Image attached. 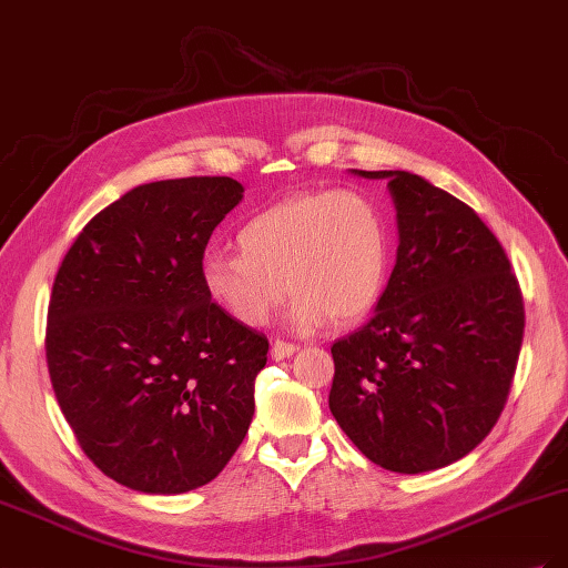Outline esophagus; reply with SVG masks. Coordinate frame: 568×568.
<instances>
[{"mask_svg":"<svg viewBox=\"0 0 568 568\" xmlns=\"http://www.w3.org/2000/svg\"><path fill=\"white\" fill-rule=\"evenodd\" d=\"M298 348L294 346V343H286V341H274L272 343V348H270V355L274 357V359H284V357H288V355H294Z\"/></svg>","mask_w":568,"mask_h":568,"instance_id":"esophagus-1","label":"esophagus"}]
</instances>
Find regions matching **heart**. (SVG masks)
<instances>
[{
	"label": "heart",
	"instance_id": "heart-1",
	"mask_svg": "<svg viewBox=\"0 0 568 568\" xmlns=\"http://www.w3.org/2000/svg\"><path fill=\"white\" fill-rule=\"evenodd\" d=\"M239 253L203 257L201 286L232 322L263 326L294 294L288 324L317 332L365 317L382 298L390 230L379 203L359 189H322L267 205L236 234Z\"/></svg>",
	"mask_w": 568,
	"mask_h": 568
}]
</instances>
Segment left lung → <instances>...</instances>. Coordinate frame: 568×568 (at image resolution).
Masks as SVG:
<instances>
[{"label":"left lung","mask_w":568,"mask_h":568,"mask_svg":"<svg viewBox=\"0 0 568 568\" xmlns=\"http://www.w3.org/2000/svg\"><path fill=\"white\" fill-rule=\"evenodd\" d=\"M388 180L398 255L372 320L332 346L329 409L379 467H448L484 440L507 403L524 298L507 253L467 203L405 170Z\"/></svg>","instance_id":"left-lung-1"}]
</instances>
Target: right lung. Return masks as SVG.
I'll return each instance as SVG.
<instances>
[{"label":"right lung","instance_id":"right-lung-1","mask_svg":"<svg viewBox=\"0 0 568 568\" xmlns=\"http://www.w3.org/2000/svg\"><path fill=\"white\" fill-rule=\"evenodd\" d=\"M242 199L232 178L140 184L84 225L57 272L51 386L84 455L120 486H205L248 432L270 343L201 286L209 239Z\"/></svg>","mask_w":568,"mask_h":568}]
</instances>
